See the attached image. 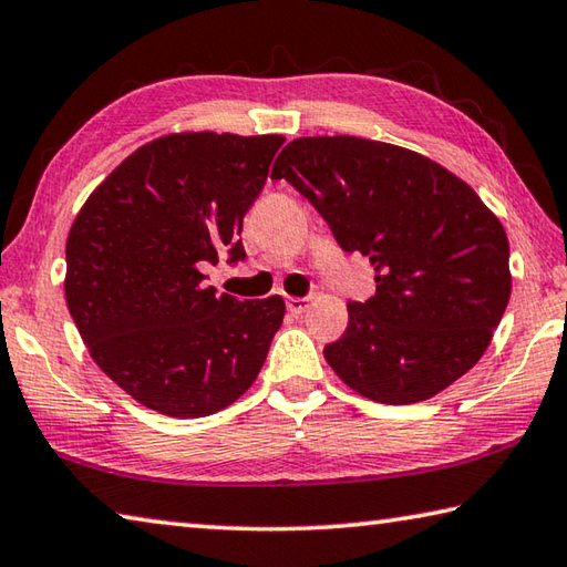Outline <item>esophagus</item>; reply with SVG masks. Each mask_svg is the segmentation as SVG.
<instances>
[{
	"mask_svg": "<svg viewBox=\"0 0 567 567\" xmlns=\"http://www.w3.org/2000/svg\"><path fill=\"white\" fill-rule=\"evenodd\" d=\"M309 303H311L309 296H291V299H286V309L299 316V313L309 309Z\"/></svg>",
	"mask_w": 567,
	"mask_h": 567,
	"instance_id": "1",
	"label": "esophagus"
}]
</instances>
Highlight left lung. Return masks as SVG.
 Wrapping results in <instances>:
<instances>
[{
    "instance_id": "8db88e82",
    "label": "left lung",
    "mask_w": 567,
    "mask_h": 567,
    "mask_svg": "<svg viewBox=\"0 0 567 567\" xmlns=\"http://www.w3.org/2000/svg\"><path fill=\"white\" fill-rule=\"evenodd\" d=\"M286 178L363 254L375 293L349 303V329L323 349L336 375L375 403L449 389L488 349L511 299L508 236L473 188L403 146L303 136L278 154Z\"/></svg>"
}]
</instances>
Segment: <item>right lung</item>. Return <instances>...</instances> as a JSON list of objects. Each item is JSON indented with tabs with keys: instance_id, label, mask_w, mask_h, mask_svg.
<instances>
[{
	"instance_id": "right-lung-1",
	"label": "right lung",
	"mask_w": 567,
	"mask_h": 567,
	"mask_svg": "<svg viewBox=\"0 0 567 567\" xmlns=\"http://www.w3.org/2000/svg\"><path fill=\"white\" fill-rule=\"evenodd\" d=\"M278 134H168L126 156L76 214L64 293L94 363L146 409L202 419L251 389L281 296L238 301L202 268L244 261V216Z\"/></svg>"
}]
</instances>
